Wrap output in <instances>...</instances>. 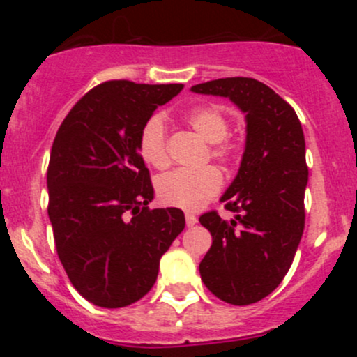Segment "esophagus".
Here are the masks:
<instances>
[{
  "label": "esophagus",
  "instance_id": "esophagus-1",
  "mask_svg": "<svg viewBox=\"0 0 357 357\" xmlns=\"http://www.w3.org/2000/svg\"><path fill=\"white\" fill-rule=\"evenodd\" d=\"M185 218H186V226H188V228H192V226L197 225V215L192 214V212H186Z\"/></svg>",
  "mask_w": 357,
  "mask_h": 357
}]
</instances>
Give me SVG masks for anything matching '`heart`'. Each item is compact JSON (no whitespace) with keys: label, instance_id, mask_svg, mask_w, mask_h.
Segmentation results:
<instances>
[{"label":"heart","instance_id":"b5f03b06","mask_svg":"<svg viewBox=\"0 0 357 357\" xmlns=\"http://www.w3.org/2000/svg\"><path fill=\"white\" fill-rule=\"evenodd\" d=\"M186 122L195 129L205 139L212 143L211 157L215 160L228 164L235 157V146L226 143L229 135V117L218 105H199L186 110L183 115ZM139 155L146 164L162 169L169 164L167 153V131H165L164 119L160 115H152L143 124L138 139ZM222 186V174L219 169L207 165L197 171H178L167 172L160 176L157 181V195L160 202L171 207L197 211L208 200L214 199Z\"/></svg>","mask_w":357,"mask_h":357}]
</instances>
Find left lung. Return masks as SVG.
Segmentation results:
<instances>
[{
	"label": "left lung",
	"mask_w": 357,
	"mask_h": 357,
	"mask_svg": "<svg viewBox=\"0 0 357 357\" xmlns=\"http://www.w3.org/2000/svg\"><path fill=\"white\" fill-rule=\"evenodd\" d=\"M192 91L226 96L245 114V152L221 197L235 219L225 221L215 211L200 215L212 235L200 276L221 301L254 304L285 278L304 233V131L289 103L252 77L215 79Z\"/></svg>",
	"instance_id": "8db88e82"
}]
</instances>
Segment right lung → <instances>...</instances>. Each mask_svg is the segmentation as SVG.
Returning a JSON list of instances; mask_svg holds the SVG:
<instances>
[{"mask_svg": "<svg viewBox=\"0 0 357 357\" xmlns=\"http://www.w3.org/2000/svg\"><path fill=\"white\" fill-rule=\"evenodd\" d=\"M183 84L107 81L63 119L48 164V215L74 289L100 307H126L155 283L158 262L185 229L174 207L152 208L138 139Z\"/></svg>", "mask_w": 357, "mask_h": 357, "instance_id": "1", "label": "right lung"}]
</instances>
